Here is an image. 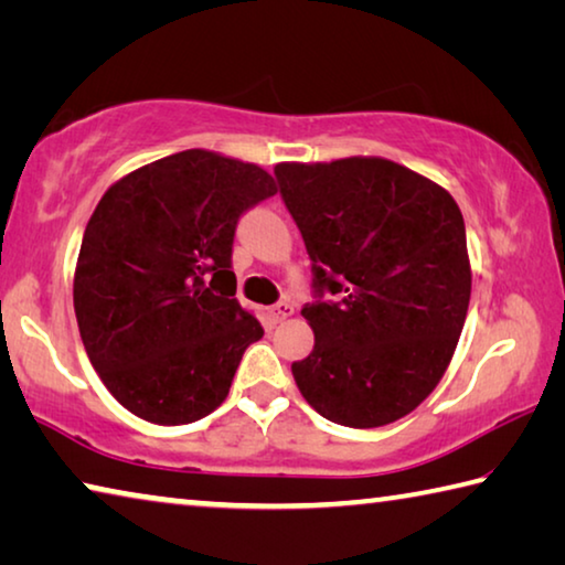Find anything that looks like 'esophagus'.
<instances>
[{"instance_id": "1", "label": "esophagus", "mask_w": 565, "mask_h": 565, "mask_svg": "<svg viewBox=\"0 0 565 565\" xmlns=\"http://www.w3.org/2000/svg\"><path fill=\"white\" fill-rule=\"evenodd\" d=\"M294 313V306L289 303V301H281V303H276V306H271L269 309V319L274 321V323H281V321H286Z\"/></svg>"}]
</instances>
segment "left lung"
I'll return each mask as SVG.
<instances>
[{
	"label": "left lung",
	"mask_w": 565,
	"mask_h": 565,
	"mask_svg": "<svg viewBox=\"0 0 565 565\" xmlns=\"http://www.w3.org/2000/svg\"><path fill=\"white\" fill-rule=\"evenodd\" d=\"M274 174L319 294L301 309L313 351L291 363L296 386L333 424H394L436 388L461 337L471 299L461 209L381 157L281 161Z\"/></svg>",
	"instance_id": "1"
}]
</instances>
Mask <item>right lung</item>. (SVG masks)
Segmentation results:
<instances>
[{
  "label": "right lung",
  "mask_w": 565,
  "mask_h": 565,
  "mask_svg": "<svg viewBox=\"0 0 565 565\" xmlns=\"http://www.w3.org/2000/svg\"><path fill=\"white\" fill-rule=\"evenodd\" d=\"M269 171L206 149L151 161L104 191L84 228L74 313L104 386L134 416L191 424L224 404L262 323L234 299L238 216Z\"/></svg>",
  "instance_id": "add662e5"
}]
</instances>
